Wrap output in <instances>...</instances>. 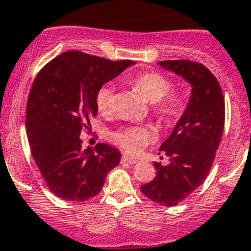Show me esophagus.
<instances>
[{"label": "esophagus", "instance_id": "1", "mask_svg": "<svg viewBox=\"0 0 251 251\" xmlns=\"http://www.w3.org/2000/svg\"><path fill=\"white\" fill-rule=\"evenodd\" d=\"M121 161H123V163L131 164V165H132V164L137 163V160H136V159L131 158V156H128V155H123V158H121Z\"/></svg>", "mask_w": 251, "mask_h": 251}]
</instances>
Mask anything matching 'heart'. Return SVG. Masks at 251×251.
<instances>
[{
  "label": "heart",
  "instance_id": "obj_1",
  "mask_svg": "<svg viewBox=\"0 0 251 251\" xmlns=\"http://www.w3.org/2000/svg\"><path fill=\"white\" fill-rule=\"evenodd\" d=\"M128 82L147 102L153 103L151 109L159 121H174L183 110V98L178 93L170 92L173 90V82L165 75L156 72H142L131 77ZM95 102L100 113L110 114L114 110L115 92L113 83H103L97 88ZM151 131L143 126H130L111 135L118 146L131 154L141 153L151 141Z\"/></svg>",
  "mask_w": 251,
  "mask_h": 251
}]
</instances>
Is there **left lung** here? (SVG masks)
<instances>
[{
	"instance_id": "1",
	"label": "left lung",
	"mask_w": 251,
	"mask_h": 251,
	"mask_svg": "<svg viewBox=\"0 0 251 251\" xmlns=\"http://www.w3.org/2000/svg\"><path fill=\"white\" fill-rule=\"evenodd\" d=\"M158 64L192 85L186 110L160 147L169 163L155 161L156 176L141 186L147 198L171 207L191 196L211 169L224 133L225 98L217 78L201 63L181 59Z\"/></svg>"
}]
</instances>
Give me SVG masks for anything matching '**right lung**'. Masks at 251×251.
I'll list each match as a JSON object with an SVG mask.
<instances>
[{"instance_id":"add662e5","label":"right lung","mask_w":251,"mask_h":251,"mask_svg":"<svg viewBox=\"0 0 251 251\" xmlns=\"http://www.w3.org/2000/svg\"><path fill=\"white\" fill-rule=\"evenodd\" d=\"M132 64L69 50L48 62L35 77L25 126L32 158L58 198L73 203L93 198L120 163V151L109 144L83 151L80 133L98 113L97 88Z\"/></svg>"}]
</instances>
